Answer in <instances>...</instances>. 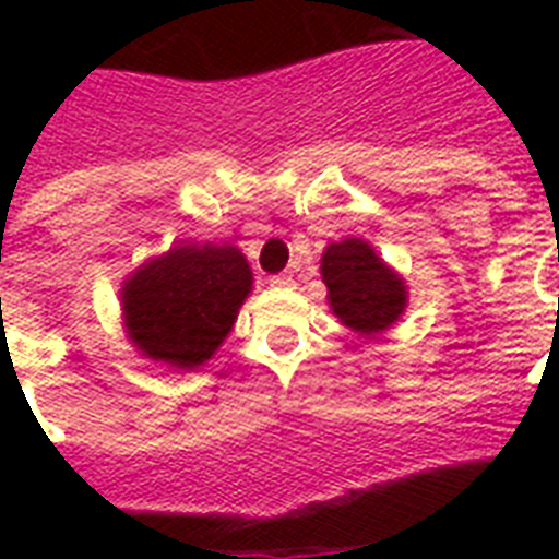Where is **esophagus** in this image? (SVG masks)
Returning <instances> with one entry per match:
<instances>
[{
  "label": "esophagus",
  "mask_w": 559,
  "mask_h": 559,
  "mask_svg": "<svg viewBox=\"0 0 559 559\" xmlns=\"http://www.w3.org/2000/svg\"><path fill=\"white\" fill-rule=\"evenodd\" d=\"M293 284H296V281H293V275H272L270 278V287H278V289L293 287Z\"/></svg>",
  "instance_id": "1"
}]
</instances>
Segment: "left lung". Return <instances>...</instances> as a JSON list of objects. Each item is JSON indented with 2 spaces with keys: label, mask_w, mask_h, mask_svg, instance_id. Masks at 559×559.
Listing matches in <instances>:
<instances>
[{
  "label": "left lung",
  "mask_w": 559,
  "mask_h": 559,
  "mask_svg": "<svg viewBox=\"0 0 559 559\" xmlns=\"http://www.w3.org/2000/svg\"><path fill=\"white\" fill-rule=\"evenodd\" d=\"M322 281L328 284L333 313L359 333L385 331L406 307V287L366 240H342L322 254Z\"/></svg>",
  "instance_id": "obj_1"
}]
</instances>
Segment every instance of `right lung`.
<instances>
[{
  "mask_svg": "<svg viewBox=\"0 0 559 559\" xmlns=\"http://www.w3.org/2000/svg\"><path fill=\"white\" fill-rule=\"evenodd\" d=\"M252 289L235 246H177L121 289L130 340L144 357L197 368L226 340Z\"/></svg>",
  "mask_w": 559,
  "mask_h": 559,
  "instance_id": "add662e5",
  "label": "right lung"
}]
</instances>
